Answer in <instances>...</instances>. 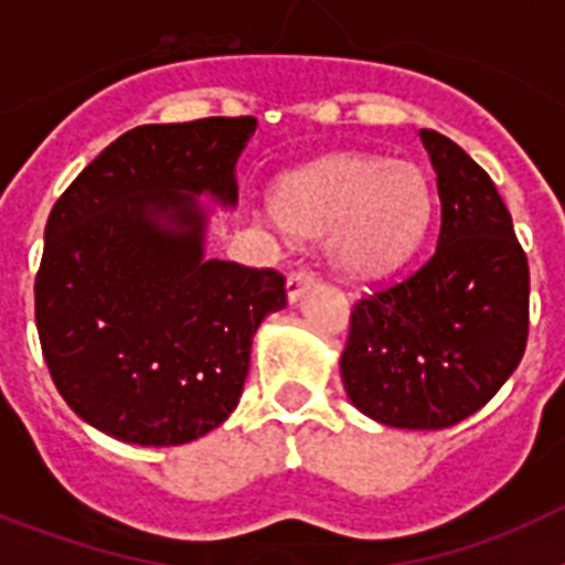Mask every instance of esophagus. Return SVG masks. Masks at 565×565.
<instances>
[{"mask_svg": "<svg viewBox=\"0 0 565 565\" xmlns=\"http://www.w3.org/2000/svg\"><path fill=\"white\" fill-rule=\"evenodd\" d=\"M313 279H317V274L308 271V268H297V271L288 274V279H286V297H288V302H297V299L302 297V294H306L308 288L313 286Z\"/></svg>", "mask_w": 565, "mask_h": 565, "instance_id": "obj_1", "label": "esophagus"}]
</instances>
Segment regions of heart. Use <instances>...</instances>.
I'll list each match as a JSON object with an SVG mask.
<instances>
[{"mask_svg":"<svg viewBox=\"0 0 565 565\" xmlns=\"http://www.w3.org/2000/svg\"><path fill=\"white\" fill-rule=\"evenodd\" d=\"M271 212L299 237L328 232V263L342 277L379 279L422 246L433 189L416 163L339 152L282 174L274 183Z\"/></svg>","mask_w":565,"mask_h":565,"instance_id":"heart-1","label":"heart"}]
</instances>
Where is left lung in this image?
<instances>
[{"label": "left lung", "instance_id": "obj_1", "mask_svg": "<svg viewBox=\"0 0 565 565\" xmlns=\"http://www.w3.org/2000/svg\"><path fill=\"white\" fill-rule=\"evenodd\" d=\"M441 226L430 259L359 299L339 371L359 413L441 430L481 411L515 373L529 333V263L495 183L456 141L422 129Z\"/></svg>", "mask_w": 565, "mask_h": 565}]
</instances>
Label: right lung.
Listing matches in <instances>:
<instances>
[{
  "mask_svg": "<svg viewBox=\"0 0 565 565\" xmlns=\"http://www.w3.org/2000/svg\"><path fill=\"white\" fill-rule=\"evenodd\" d=\"M257 118L143 124L70 183L44 226L36 328L70 411L141 447H174L237 407L259 322L286 279L206 257L209 209L237 206Z\"/></svg>",
  "mask_w": 565,
  "mask_h": 565,
  "instance_id": "right-lung-1",
  "label": "right lung"
}]
</instances>
